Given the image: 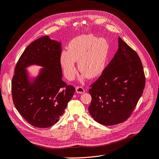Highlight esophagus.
I'll use <instances>...</instances> for the list:
<instances>
[{"label": "esophagus", "mask_w": 159, "mask_h": 159, "mask_svg": "<svg viewBox=\"0 0 159 159\" xmlns=\"http://www.w3.org/2000/svg\"><path fill=\"white\" fill-rule=\"evenodd\" d=\"M76 92L77 93H83L85 92L84 90V89L81 86H76Z\"/></svg>", "instance_id": "1"}]
</instances>
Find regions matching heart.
I'll return each mask as SVG.
<instances>
[{
  "label": "heart",
  "instance_id": "heart-1",
  "mask_svg": "<svg viewBox=\"0 0 159 159\" xmlns=\"http://www.w3.org/2000/svg\"><path fill=\"white\" fill-rule=\"evenodd\" d=\"M109 44L107 40L92 34L81 35L69 43L67 52L60 56V64L66 77L73 80L76 73L75 61L78 69L86 77L96 78L100 75L107 60Z\"/></svg>",
  "mask_w": 159,
  "mask_h": 159
}]
</instances>
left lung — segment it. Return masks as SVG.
<instances>
[{
    "instance_id": "left-lung-1",
    "label": "left lung",
    "mask_w": 159,
    "mask_h": 159,
    "mask_svg": "<svg viewBox=\"0 0 159 159\" xmlns=\"http://www.w3.org/2000/svg\"><path fill=\"white\" fill-rule=\"evenodd\" d=\"M145 84V73L139 56L119 37L118 51L90 86V114L103 125L125 122L136 107Z\"/></svg>"
}]
</instances>
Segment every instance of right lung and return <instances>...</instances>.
Returning a JSON list of instances; mask_svg holds the SVG:
<instances>
[{
  "mask_svg": "<svg viewBox=\"0 0 159 159\" xmlns=\"http://www.w3.org/2000/svg\"><path fill=\"white\" fill-rule=\"evenodd\" d=\"M61 43L43 36L22 53L11 80L15 107L28 123L38 128L55 125L72 98L75 88L62 80ZM37 64L45 67L33 84L28 83L25 67Z\"/></svg>",
  "mask_w": 159,
  "mask_h": 159,
  "instance_id": "add662e5",
  "label": "right lung"
}]
</instances>
